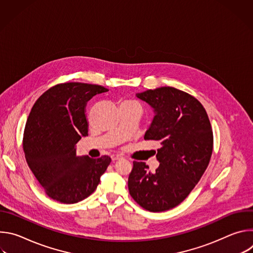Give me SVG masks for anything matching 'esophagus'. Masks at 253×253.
I'll return each instance as SVG.
<instances>
[{"mask_svg": "<svg viewBox=\"0 0 253 253\" xmlns=\"http://www.w3.org/2000/svg\"><path fill=\"white\" fill-rule=\"evenodd\" d=\"M111 158H112V161H116V160H119L121 158V156H119V155H112Z\"/></svg>", "mask_w": 253, "mask_h": 253, "instance_id": "1", "label": "esophagus"}]
</instances>
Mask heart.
Masks as SVG:
<instances>
[{"mask_svg":"<svg viewBox=\"0 0 253 253\" xmlns=\"http://www.w3.org/2000/svg\"><path fill=\"white\" fill-rule=\"evenodd\" d=\"M128 102H134V101H128ZM134 103H136V102H134Z\"/></svg>","mask_w":253,"mask_h":253,"instance_id":"heart-1","label":"heart"}]
</instances>
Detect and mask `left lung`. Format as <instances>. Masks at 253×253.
<instances>
[{
	"instance_id": "left-lung-1",
	"label": "left lung",
	"mask_w": 253,
	"mask_h": 253,
	"mask_svg": "<svg viewBox=\"0 0 253 253\" xmlns=\"http://www.w3.org/2000/svg\"><path fill=\"white\" fill-rule=\"evenodd\" d=\"M156 113L144 139L160 143V162L150 172L144 162H133L128 178L131 197L151 212L166 211L181 203L199 182L213 150V132L202 104L173 87L138 93Z\"/></svg>"
}]
</instances>
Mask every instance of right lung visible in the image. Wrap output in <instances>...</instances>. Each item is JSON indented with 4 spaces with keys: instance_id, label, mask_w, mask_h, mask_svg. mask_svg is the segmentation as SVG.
Returning a JSON list of instances; mask_svg holds the SVG:
<instances>
[{
    "instance_id": "right-lung-1",
    "label": "right lung",
    "mask_w": 253,
    "mask_h": 253,
    "mask_svg": "<svg viewBox=\"0 0 253 253\" xmlns=\"http://www.w3.org/2000/svg\"><path fill=\"white\" fill-rule=\"evenodd\" d=\"M100 85L78 82L57 84L35 102L23 137L25 158L46 194L73 204L90 196L111 162L108 155H76V144L88 136L86 103L107 92Z\"/></svg>"
}]
</instances>
